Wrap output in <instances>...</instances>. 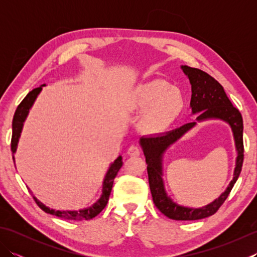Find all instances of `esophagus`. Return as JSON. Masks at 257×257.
I'll return each instance as SVG.
<instances>
[{"mask_svg": "<svg viewBox=\"0 0 257 257\" xmlns=\"http://www.w3.org/2000/svg\"><path fill=\"white\" fill-rule=\"evenodd\" d=\"M127 154H128L130 157H138V156L141 154V149L139 148L138 146L133 145V146H130L129 148H128Z\"/></svg>", "mask_w": 257, "mask_h": 257, "instance_id": "34e87169", "label": "esophagus"}]
</instances>
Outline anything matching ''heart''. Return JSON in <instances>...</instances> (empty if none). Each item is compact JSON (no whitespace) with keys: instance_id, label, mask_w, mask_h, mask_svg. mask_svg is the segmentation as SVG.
<instances>
[{"instance_id":"b5f03b06","label":"heart","mask_w":257,"mask_h":257,"mask_svg":"<svg viewBox=\"0 0 257 257\" xmlns=\"http://www.w3.org/2000/svg\"><path fill=\"white\" fill-rule=\"evenodd\" d=\"M184 107V98L179 89L165 80L155 79L136 87L125 101L128 112H143L144 129L148 134H161L170 127Z\"/></svg>"}]
</instances>
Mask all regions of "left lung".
Instances as JSON below:
<instances>
[{
    "label": "left lung",
    "instance_id": "left-lung-1",
    "mask_svg": "<svg viewBox=\"0 0 257 257\" xmlns=\"http://www.w3.org/2000/svg\"><path fill=\"white\" fill-rule=\"evenodd\" d=\"M182 72L189 78L191 84V113L198 114L195 121L181 125L171 132L160 135L144 136L139 139V145L144 151L148 171L149 185L155 205L159 211L171 220L193 221L211 216L219 210L223 202L230 194L234 183L241 173L244 148H243V119L242 114L232 105L226 96L224 88L219 81L198 68L181 66ZM207 119H221L226 122L232 130L236 144L237 159L233 179L230 184L219 198L202 208H190L174 202L168 196L163 181V158L170 148L194 127L198 122Z\"/></svg>",
    "mask_w": 257,
    "mask_h": 257
}]
</instances>
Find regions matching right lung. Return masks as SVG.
Returning a JSON list of instances; mask_svg holds the SVG:
<instances>
[{
    "instance_id": "right-lung-1",
    "label": "right lung",
    "mask_w": 257,
    "mask_h": 257,
    "mask_svg": "<svg viewBox=\"0 0 257 257\" xmlns=\"http://www.w3.org/2000/svg\"><path fill=\"white\" fill-rule=\"evenodd\" d=\"M44 86H46V84H43L40 87H37V88L30 91L29 94L26 95L24 99L22 100V102L20 103L18 109H16V111L14 113L13 122H12V143H11V150H12L14 162H15L14 154L16 152V149H18V145H19V141L21 138L22 130H23L24 122H25L27 116H29L30 110L32 109L33 105H34L37 96L41 94V91ZM121 167H122V157L119 156L117 159L114 160L110 166H109L108 170L105 174V178H103V180H102L101 194L99 196V199H98L92 205H90L88 207H84V209H80L78 211H76V210L65 211V210L52 209V207L45 205L43 202L38 200L36 196L33 194L32 190L29 187H27V189H29L30 192L33 194V198H34L38 206H40L45 213H48V214L62 217V219H65V220H76V221L90 220V219H92V217H95L96 215L99 214V213L103 210V207L107 205L109 195H110L111 189H112L113 180H114V178H116L119 169Z\"/></svg>"
}]
</instances>
